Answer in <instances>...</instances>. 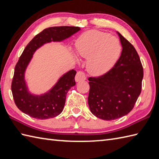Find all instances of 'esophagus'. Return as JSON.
I'll use <instances>...</instances> for the list:
<instances>
[{"mask_svg": "<svg viewBox=\"0 0 159 159\" xmlns=\"http://www.w3.org/2000/svg\"><path fill=\"white\" fill-rule=\"evenodd\" d=\"M85 79H86V76L85 73L82 72V71H79V72H77L76 75L75 76L76 82L82 81V80H85Z\"/></svg>", "mask_w": 159, "mask_h": 159, "instance_id": "34e87169", "label": "esophagus"}]
</instances>
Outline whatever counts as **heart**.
<instances>
[{
	"label": "heart",
	"instance_id": "heart-1",
	"mask_svg": "<svg viewBox=\"0 0 159 159\" xmlns=\"http://www.w3.org/2000/svg\"><path fill=\"white\" fill-rule=\"evenodd\" d=\"M121 46L118 39L109 33L89 30L80 35L76 42L79 56L87 58L88 72L100 75L109 71L119 58Z\"/></svg>",
	"mask_w": 159,
	"mask_h": 159
}]
</instances>
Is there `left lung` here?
<instances>
[{
  "mask_svg": "<svg viewBox=\"0 0 159 159\" xmlns=\"http://www.w3.org/2000/svg\"><path fill=\"white\" fill-rule=\"evenodd\" d=\"M122 50L107 73L89 77L88 104L91 112L104 120H113L130 113L141 92L143 66L134 46L120 33Z\"/></svg>",
  "mask_w": 159,
  "mask_h": 159,
  "instance_id": "obj_1",
  "label": "left lung"
}]
</instances>
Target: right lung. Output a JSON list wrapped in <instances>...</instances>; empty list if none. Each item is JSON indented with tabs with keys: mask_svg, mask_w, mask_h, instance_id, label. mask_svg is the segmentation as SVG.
Here are the masks:
<instances>
[{
	"mask_svg": "<svg viewBox=\"0 0 159 159\" xmlns=\"http://www.w3.org/2000/svg\"><path fill=\"white\" fill-rule=\"evenodd\" d=\"M79 30L78 26H67L47 28L35 35L26 46L16 65L11 83L13 100L22 112L39 120L55 117L62 112L67 93L76 85V71L72 70L63 74L48 92L40 96L33 95L29 92L25 72L37 49L46 43L62 41Z\"/></svg>",
	"mask_w": 159,
	"mask_h": 159,
	"instance_id": "add662e5",
	"label": "right lung"
}]
</instances>
